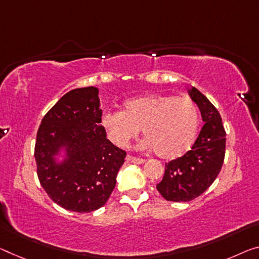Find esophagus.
<instances>
[{
	"instance_id": "obj_1",
	"label": "esophagus",
	"mask_w": 259,
	"mask_h": 259,
	"mask_svg": "<svg viewBox=\"0 0 259 259\" xmlns=\"http://www.w3.org/2000/svg\"><path fill=\"white\" fill-rule=\"evenodd\" d=\"M126 160L131 163H135V164H142V163L146 162V160H143V158L134 157V156H131V155H127Z\"/></svg>"
}]
</instances>
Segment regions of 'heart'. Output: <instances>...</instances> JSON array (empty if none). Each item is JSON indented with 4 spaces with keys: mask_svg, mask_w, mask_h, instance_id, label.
Wrapping results in <instances>:
<instances>
[{
    "mask_svg": "<svg viewBox=\"0 0 259 259\" xmlns=\"http://www.w3.org/2000/svg\"><path fill=\"white\" fill-rule=\"evenodd\" d=\"M101 124L109 140L121 148L142 128L147 138L143 148H153L160 157L172 160L188 152L196 140L199 111L189 97L152 94L127 99L122 112L106 111Z\"/></svg>",
    "mask_w": 259,
    "mask_h": 259,
    "instance_id": "obj_1",
    "label": "heart"
}]
</instances>
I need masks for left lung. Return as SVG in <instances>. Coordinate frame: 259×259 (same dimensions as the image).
Here are the masks:
<instances>
[{"label":"left lung","mask_w":259,"mask_h":259,"mask_svg":"<svg viewBox=\"0 0 259 259\" xmlns=\"http://www.w3.org/2000/svg\"><path fill=\"white\" fill-rule=\"evenodd\" d=\"M189 95L200 110L204 126L191 150L165 164L156 189L169 201H190L204 193L215 181L225 160L226 132L220 113L194 87Z\"/></svg>","instance_id":"1"}]
</instances>
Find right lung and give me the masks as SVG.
I'll return each mask as SVG.
<instances>
[{
  "label": "right lung",
  "mask_w": 259,
  "mask_h": 259,
  "mask_svg": "<svg viewBox=\"0 0 259 259\" xmlns=\"http://www.w3.org/2000/svg\"><path fill=\"white\" fill-rule=\"evenodd\" d=\"M98 89L70 90L45 114L34 158L44 190L71 212L101 208L116 186L126 153L106 139Z\"/></svg>",
  "instance_id": "obj_1"
}]
</instances>
